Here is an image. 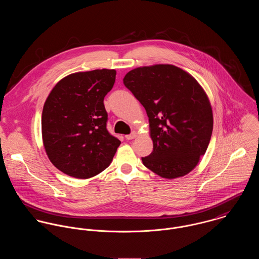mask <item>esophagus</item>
Listing matches in <instances>:
<instances>
[{"mask_svg": "<svg viewBox=\"0 0 259 259\" xmlns=\"http://www.w3.org/2000/svg\"><path fill=\"white\" fill-rule=\"evenodd\" d=\"M136 137H137V133H136V132H133L131 135L125 136V139H126L127 141H132V140H134Z\"/></svg>", "mask_w": 259, "mask_h": 259, "instance_id": "34e87169", "label": "esophagus"}]
</instances>
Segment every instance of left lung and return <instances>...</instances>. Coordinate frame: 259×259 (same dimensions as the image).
I'll use <instances>...</instances> for the list:
<instances>
[{
	"mask_svg": "<svg viewBox=\"0 0 259 259\" xmlns=\"http://www.w3.org/2000/svg\"><path fill=\"white\" fill-rule=\"evenodd\" d=\"M124 85L148 113L151 153L142 157L148 169L172 180L190 172L210 142V103L196 79L172 65L132 70Z\"/></svg>",
	"mask_w": 259,
	"mask_h": 259,
	"instance_id": "8db88e82",
	"label": "left lung"
}]
</instances>
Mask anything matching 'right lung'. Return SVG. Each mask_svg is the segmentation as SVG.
I'll return each mask as SVG.
<instances>
[{
	"mask_svg": "<svg viewBox=\"0 0 259 259\" xmlns=\"http://www.w3.org/2000/svg\"><path fill=\"white\" fill-rule=\"evenodd\" d=\"M114 70L69 74L50 93L41 113V135L51 162L75 179L105 170L120 142L107 130L104 99L115 80Z\"/></svg>",
	"mask_w": 259,
	"mask_h": 259,
	"instance_id": "obj_1",
	"label": "right lung"
}]
</instances>
